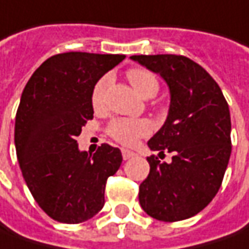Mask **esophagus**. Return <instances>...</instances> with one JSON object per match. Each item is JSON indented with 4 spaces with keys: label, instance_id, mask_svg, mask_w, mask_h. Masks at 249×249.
Here are the masks:
<instances>
[{
    "label": "esophagus",
    "instance_id": "34e87169",
    "mask_svg": "<svg viewBox=\"0 0 249 249\" xmlns=\"http://www.w3.org/2000/svg\"><path fill=\"white\" fill-rule=\"evenodd\" d=\"M121 154H123V158H124V160H129V158H132V157H135V153H132V151H129V150H121Z\"/></svg>",
    "mask_w": 249,
    "mask_h": 249
}]
</instances>
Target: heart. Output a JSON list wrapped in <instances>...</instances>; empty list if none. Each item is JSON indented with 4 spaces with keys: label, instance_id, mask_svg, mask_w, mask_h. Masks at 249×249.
<instances>
[{
    "label": "heart",
    "instance_id": "heart-1",
    "mask_svg": "<svg viewBox=\"0 0 249 249\" xmlns=\"http://www.w3.org/2000/svg\"><path fill=\"white\" fill-rule=\"evenodd\" d=\"M126 77L139 95L151 98L160 89V83L153 72L143 68H132L126 72ZM110 82L109 76H103L95 83L91 92V105L95 110H102L105 106V92ZM107 135L123 146H133L140 138L151 132V124L143 118H116L107 126Z\"/></svg>",
    "mask_w": 249,
    "mask_h": 249
}]
</instances>
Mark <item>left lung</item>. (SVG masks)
<instances>
[{
    "instance_id": "8db88e82",
    "label": "left lung",
    "mask_w": 249,
    "mask_h": 249,
    "mask_svg": "<svg viewBox=\"0 0 249 249\" xmlns=\"http://www.w3.org/2000/svg\"><path fill=\"white\" fill-rule=\"evenodd\" d=\"M160 73L170 89L163 126L148 140L153 151L173 153L172 162L150 155V173L139 187V203L150 217L176 222L196 215L224 180L231 153V111L209 72L184 55H132Z\"/></svg>"
}]
</instances>
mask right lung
I'll use <instances>...</instances> for the list:
<instances>
[{"mask_svg":"<svg viewBox=\"0 0 249 249\" xmlns=\"http://www.w3.org/2000/svg\"><path fill=\"white\" fill-rule=\"evenodd\" d=\"M123 54L83 52L47 58L25 84L15 124V146L24 181L54 221L82 224L105 204L107 178L123 162L117 147L103 143L91 157L76 136L92 120L91 92Z\"/></svg>","mask_w":249,"mask_h":249,"instance_id":"right-lung-1","label":"right lung"}]
</instances>
